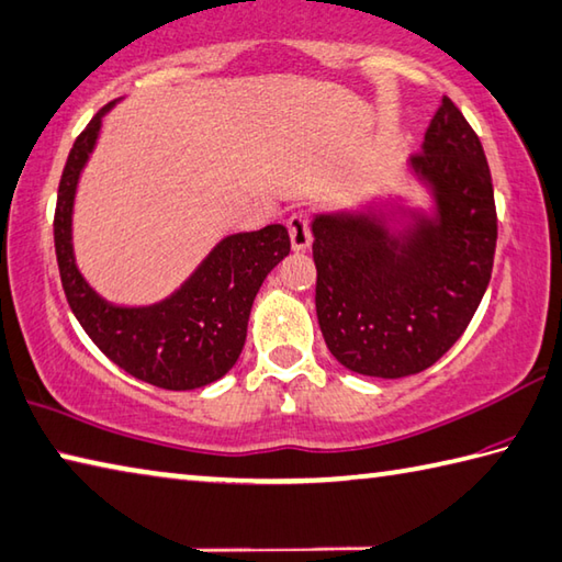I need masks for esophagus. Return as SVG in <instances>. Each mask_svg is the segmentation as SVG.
I'll return each mask as SVG.
<instances>
[{
	"mask_svg": "<svg viewBox=\"0 0 562 562\" xmlns=\"http://www.w3.org/2000/svg\"><path fill=\"white\" fill-rule=\"evenodd\" d=\"M285 227H289V237H291L293 251H305V249L311 247L308 215H305V213H293L289 220H285Z\"/></svg>",
	"mask_w": 562,
	"mask_h": 562,
	"instance_id": "34e87169",
	"label": "esophagus"
}]
</instances>
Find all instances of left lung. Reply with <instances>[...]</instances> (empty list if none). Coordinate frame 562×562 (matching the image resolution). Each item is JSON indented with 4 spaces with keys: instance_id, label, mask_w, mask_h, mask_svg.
Instances as JSON below:
<instances>
[{
    "instance_id": "obj_1",
    "label": "left lung",
    "mask_w": 562,
    "mask_h": 562,
    "mask_svg": "<svg viewBox=\"0 0 562 562\" xmlns=\"http://www.w3.org/2000/svg\"><path fill=\"white\" fill-rule=\"evenodd\" d=\"M406 176L404 195L315 215V311L325 345L349 372L401 379L448 352L492 279L496 207L480 136L442 98Z\"/></svg>"
}]
</instances>
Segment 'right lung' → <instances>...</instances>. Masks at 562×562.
Returning <instances> with one entry per match:
<instances>
[{
  "label": "right lung",
  "mask_w": 562,
  "mask_h": 562,
  "mask_svg": "<svg viewBox=\"0 0 562 562\" xmlns=\"http://www.w3.org/2000/svg\"><path fill=\"white\" fill-rule=\"evenodd\" d=\"M114 104H104L85 126L60 176L53 239L63 291L82 330L126 374L168 391L207 386L239 359L254 299L271 269L291 251L289 232L283 225H267L222 237L195 271L156 303L124 305L102 299L78 269L72 210L102 120Z\"/></svg>",
  "instance_id": "1"
}]
</instances>
